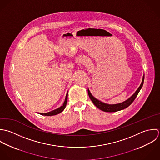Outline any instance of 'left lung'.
Instances as JSON below:
<instances>
[{"mask_svg": "<svg viewBox=\"0 0 160 160\" xmlns=\"http://www.w3.org/2000/svg\"><path fill=\"white\" fill-rule=\"evenodd\" d=\"M143 82H144V75L143 76L142 82L140 87L135 91V92L129 98H128V99H126V101H124L122 102H120V103H118V104H107V103L103 102L98 100V99H96V98H95L94 96L92 95L89 89H88V93L90 98L91 99V100L92 101L93 104L96 106L98 109H99L101 111H104V112H116V111H121V110H122V109L128 108V106H129L132 103V102L134 101V99L136 98L137 95L138 94L140 90L142 88Z\"/></svg>", "mask_w": 160, "mask_h": 160, "instance_id": "8db88e82", "label": "left lung"}]
</instances>
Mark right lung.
<instances>
[{
	"label": "right lung",
	"mask_w": 160,
	"mask_h": 160,
	"mask_svg": "<svg viewBox=\"0 0 160 160\" xmlns=\"http://www.w3.org/2000/svg\"><path fill=\"white\" fill-rule=\"evenodd\" d=\"M67 97H68V92L66 94V96H65V101H64V104L61 106L59 107V108L56 109H54L53 111H51L50 112H46V113H39V114H41V115H43V116H54V115H56V114H59L60 112H62L64 110V109L65 108V106H66V104H67Z\"/></svg>",
	"instance_id": "add662e5"
}]
</instances>
